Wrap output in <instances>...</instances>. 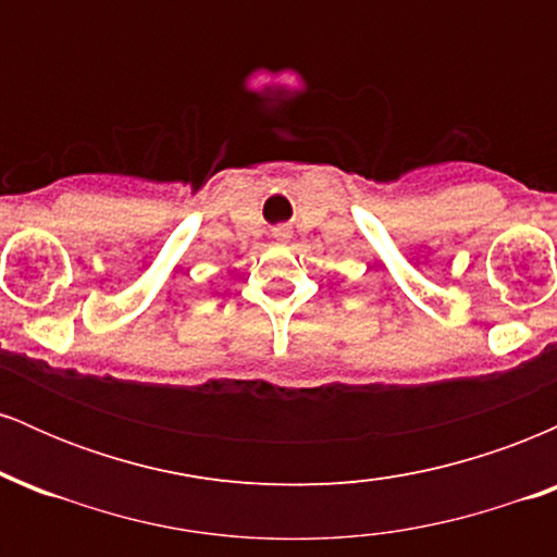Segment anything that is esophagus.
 Returning a JSON list of instances; mask_svg holds the SVG:
<instances>
[{
  "label": "esophagus",
  "instance_id": "obj_1",
  "mask_svg": "<svg viewBox=\"0 0 557 557\" xmlns=\"http://www.w3.org/2000/svg\"><path fill=\"white\" fill-rule=\"evenodd\" d=\"M272 238L277 240V243H287V240H290V230H287V227H274L272 230Z\"/></svg>",
  "mask_w": 557,
  "mask_h": 557
}]
</instances>
